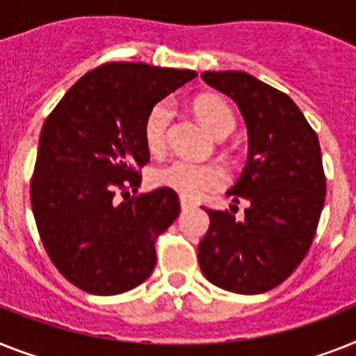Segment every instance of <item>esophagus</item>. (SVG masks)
Here are the masks:
<instances>
[{
  "mask_svg": "<svg viewBox=\"0 0 356 356\" xmlns=\"http://www.w3.org/2000/svg\"><path fill=\"white\" fill-rule=\"evenodd\" d=\"M180 207H181V211L193 209V207H195V202H191V200H187V198H184V196H181V198H180Z\"/></svg>",
  "mask_w": 356,
  "mask_h": 356,
  "instance_id": "1",
  "label": "esophagus"
}]
</instances>
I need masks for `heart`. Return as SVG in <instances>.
<instances>
[{
  "label": "heart",
  "mask_w": 356,
  "mask_h": 356,
  "mask_svg": "<svg viewBox=\"0 0 356 356\" xmlns=\"http://www.w3.org/2000/svg\"><path fill=\"white\" fill-rule=\"evenodd\" d=\"M195 111L205 127L214 136H227L234 129V114L224 99L218 96H200L195 102ZM175 116L171 99H161L147 113L143 122V140L152 154H160L167 145L169 125ZM151 184L171 189L184 198H200L209 191L220 189L225 184V172L214 163L176 158L151 172Z\"/></svg>",
  "instance_id": "obj_1"
}]
</instances>
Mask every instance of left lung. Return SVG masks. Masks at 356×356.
Wrapping results in <instances>:
<instances>
[{"instance_id": "obj_1", "label": "left lung", "mask_w": 356, "mask_h": 356, "mask_svg": "<svg viewBox=\"0 0 356 356\" xmlns=\"http://www.w3.org/2000/svg\"><path fill=\"white\" fill-rule=\"evenodd\" d=\"M202 79L227 94L248 125V163L227 195L249 207L242 222L205 209L211 224L198 245L200 269L222 289L266 293L295 271L315 238L325 200L318 136L287 94L251 74L222 70Z\"/></svg>"}]
</instances>
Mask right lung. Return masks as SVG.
Masks as SVG:
<instances>
[{"mask_svg":"<svg viewBox=\"0 0 356 356\" xmlns=\"http://www.w3.org/2000/svg\"><path fill=\"white\" fill-rule=\"evenodd\" d=\"M195 76L104 63L81 76L43 123L32 213L49 258L79 289L120 295L156 266L154 242L180 214V202L163 187L136 195L149 161L143 122L152 105Z\"/></svg>","mask_w":356,"mask_h":356,"instance_id":"right-lung-1","label":"right lung"}]
</instances>
